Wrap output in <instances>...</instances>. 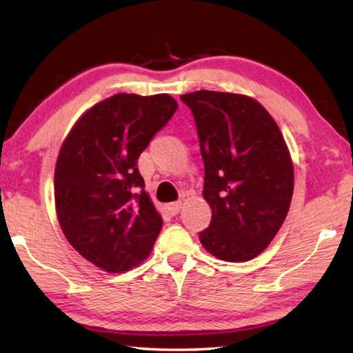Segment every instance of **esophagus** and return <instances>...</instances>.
I'll return each instance as SVG.
<instances>
[{"mask_svg": "<svg viewBox=\"0 0 353 353\" xmlns=\"http://www.w3.org/2000/svg\"><path fill=\"white\" fill-rule=\"evenodd\" d=\"M166 208H168V212L172 214V216H176V214L181 212L182 208V202L177 201V202H171V204L166 205Z\"/></svg>", "mask_w": 353, "mask_h": 353, "instance_id": "esophagus-1", "label": "esophagus"}]
</instances>
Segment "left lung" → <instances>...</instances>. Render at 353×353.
Returning a JSON list of instances; mask_svg holds the SVG:
<instances>
[{"label":"left lung","instance_id":"1","mask_svg":"<svg viewBox=\"0 0 353 353\" xmlns=\"http://www.w3.org/2000/svg\"><path fill=\"white\" fill-rule=\"evenodd\" d=\"M193 113L204 160L210 225L199 234L208 252L248 261L268 248L290 210L294 172L272 117L244 94H182Z\"/></svg>","mask_w":353,"mask_h":353}]
</instances>
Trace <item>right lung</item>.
Masks as SVG:
<instances>
[{
	"mask_svg": "<svg viewBox=\"0 0 353 353\" xmlns=\"http://www.w3.org/2000/svg\"><path fill=\"white\" fill-rule=\"evenodd\" d=\"M176 110L170 94L118 93L83 113L63 141L54 172L59 223L101 270L137 266L162 230L137 162Z\"/></svg>",
	"mask_w": 353,
	"mask_h": 353,
	"instance_id": "add662e5",
	"label": "right lung"
}]
</instances>
